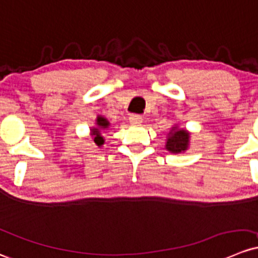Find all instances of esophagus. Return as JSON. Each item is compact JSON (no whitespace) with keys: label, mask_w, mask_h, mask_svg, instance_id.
I'll use <instances>...</instances> for the list:
<instances>
[{"label":"esophagus","mask_w":258,"mask_h":258,"mask_svg":"<svg viewBox=\"0 0 258 258\" xmlns=\"http://www.w3.org/2000/svg\"><path fill=\"white\" fill-rule=\"evenodd\" d=\"M143 118L142 116L140 115H136V113H134V115L130 116V122H131V124H135V126H138V124L142 123Z\"/></svg>","instance_id":"1"}]
</instances>
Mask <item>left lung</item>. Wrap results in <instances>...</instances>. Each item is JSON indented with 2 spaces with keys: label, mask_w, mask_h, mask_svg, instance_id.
Returning a JSON list of instances; mask_svg holds the SVG:
<instances>
[{
  "label": "left lung",
  "mask_w": 258,
  "mask_h": 258,
  "mask_svg": "<svg viewBox=\"0 0 258 258\" xmlns=\"http://www.w3.org/2000/svg\"><path fill=\"white\" fill-rule=\"evenodd\" d=\"M189 145H190V132L186 128H180L175 124L170 128L169 134L167 135L164 147L170 153L179 154L184 153L188 150Z\"/></svg>",
  "instance_id": "1"
}]
</instances>
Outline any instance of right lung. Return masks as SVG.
Here are the masks:
<instances>
[{"instance_id":"1","label":"right lung","mask_w":258,"mask_h":258,"mask_svg":"<svg viewBox=\"0 0 258 258\" xmlns=\"http://www.w3.org/2000/svg\"><path fill=\"white\" fill-rule=\"evenodd\" d=\"M108 127H110V122L107 118L101 115H97L96 120H95V126L90 127V136L93 138L95 145L99 146V147L104 146L105 138L102 134L108 130Z\"/></svg>"}]
</instances>
